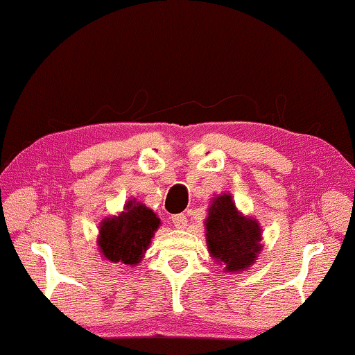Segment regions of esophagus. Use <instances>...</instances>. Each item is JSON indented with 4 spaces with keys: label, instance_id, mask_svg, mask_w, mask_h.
<instances>
[{
    "label": "esophagus",
    "instance_id": "obj_1",
    "mask_svg": "<svg viewBox=\"0 0 355 355\" xmlns=\"http://www.w3.org/2000/svg\"><path fill=\"white\" fill-rule=\"evenodd\" d=\"M172 224L178 230H184L186 227H188V218H186L184 214H175L172 216Z\"/></svg>",
    "mask_w": 355,
    "mask_h": 355
}]
</instances>
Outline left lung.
Segmentation results:
<instances>
[{
  "instance_id": "8db88e82",
  "label": "left lung",
  "mask_w": 355,
  "mask_h": 355,
  "mask_svg": "<svg viewBox=\"0 0 355 355\" xmlns=\"http://www.w3.org/2000/svg\"><path fill=\"white\" fill-rule=\"evenodd\" d=\"M207 245L224 272H241L255 263L263 248L258 220L238 211L230 194L216 196L205 219Z\"/></svg>"
}]
</instances>
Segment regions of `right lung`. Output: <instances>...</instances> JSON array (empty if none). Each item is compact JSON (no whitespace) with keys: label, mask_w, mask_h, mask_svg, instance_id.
<instances>
[{"label":"right lung","mask_w":355,"mask_h":355,"mask_svg":"<svg viewBox=\"0 0 355 355\" xmlns=\"http://www.w3.org/2000/svg\"><path fill=\"white\" fill-rule=\"evenodd\" d=\"M161 220L144 203L128 200L119 216L101 220L98 250L111 263L135 266L142 260Z\"/></svg>","instance_id":"1"}]
</instances>
